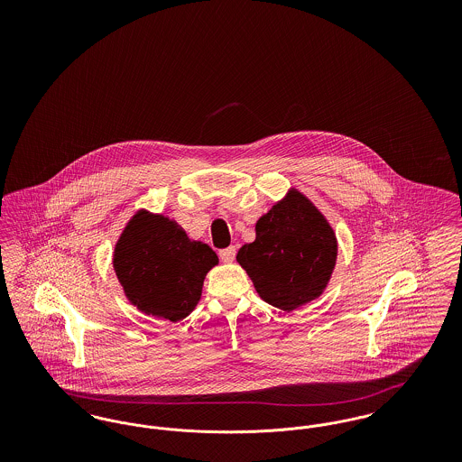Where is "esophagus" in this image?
I'll use <instances>...</instances> for the list:
<instances>
[{
	"instance_id": "1",
	"label": "esophagus",
	"mask_w": 462,
	"mask_h": 462,
	"mask_svg": "<svg viewBox=\"0 0 462 462\" xmlns=\"http://www.w3.org/2000/svg\"><path fill=\"white\" fill-rule=\"evenodd\" d=\"M218 254H220V260L223 263H232L234 258H236V247L230 245V247H226V249H221Z\"/></svg>"
}]
</instances>
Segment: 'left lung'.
Masks as SVG:
<instances>
[{"label":"left lung","instance_id":"left-lung-1","mask_svg":"<svg viewBox=\"0 0 462 462\" xmlns=\"http://www.w3.org/2000/svg\"><path fill=\"white\" fill-rule=\"evenodd\" d=\"M337 242L326 218L300 192H291L256 223V241L237 262L266 303L296 310L319 298L329 282Z\"/></svg>","mask_w":462,"mask_h":462}]
</instances>
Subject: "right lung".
<instances>
[{"instance_id":"right-lung-1","label":"right lung","mask_w":462,"mask_h":462,"mask_svg":"<svg viewBox=\"0 0 462 462\" xmlns=\"http://www.w3.org/2000/svg\"><path fill=\"white\" fill-rule=\"evenodd\" d=\"M217 253L164 217L138 213L114 251L116 275L126 296L145 313L171 322L187 317L200 298Z\"/></svg>"}]
</instances>
